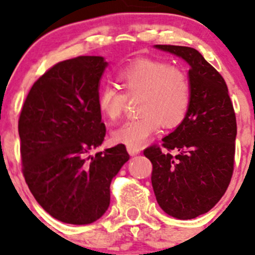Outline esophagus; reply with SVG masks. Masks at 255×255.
Segmentation results:
<instances>
[{"label": "esophagus", "instance_id": "34e87169", "mask_svg": "<svg viewBox=\"0 0 255 255\" xmlns=\"http://www.w3.org/2000/svg\"><path fill=\"white\" fill-rule=\"evenodd\" d=\"M127 150L129 153L130 156H134L137 154L140 153V149L139 148H135V146H127Z\"/></svg>", "mask_w": 255, "mask_h": 255}]
</instances>
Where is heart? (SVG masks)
Wrapping results in <instances>:
<instances>
[{
	"label": "heart",
	"instance_id": "obj_1",
	"mask_svg": "<svg viewBox=\"0 0 255 255\" xmlns=\"http://www.w3.org/2000/svg\"><path fill=\"white\" fill-rule=\"evenodd\" d=\"M116 80L121 89L107 85L97 96V107L105 120L115 122L122 116L127 99H137V118L112 132L116 143L140 146L160 128L180 125L189 112L192 87L185 70L168 61L139 59L120 69Z\"/></svg>",
	"mask_w": 255,
	"mask_h": 255
}]
</instances>
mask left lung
I'll return each instance as SVG.
<instances>
[{"label":"left lung","instance_id":"obj_1","mask_svg":"<svg viewBox=\"0 0 255 255\" xmlns=\"http://www.w3.org/2000/svg\"><path fill=\"white\" fill-rule=\"evenodd\" d=\"M190 65L189 112L161 146L144 149L153 164L151 185L169 216L191 220L208 212L225 195L233 174L237 122L225 79L194 48L155 45ZM164 150H162V148ZM179 151L174 157L170 150Z\"/></svg>","mask_w":255,"mask_h":255}]
</instances>
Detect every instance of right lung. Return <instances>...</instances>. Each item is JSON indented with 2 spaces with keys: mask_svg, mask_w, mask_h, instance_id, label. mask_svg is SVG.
Masks as SVG:
<instances>
[{
  "mask_svg": "<svg viewBox=\"0 0 255 255\" xmlns=\"http://www.w3.org/2000/svg\"><path fill=\"white\" fill-rule=\"evenodd\" d=\"M107 61L78 56L60 61L33 84L18 121L22 171L34 199L64 223L89 225L110 206V185L128 161L117 144L94 156L106 127L97 107Z\"/></svg>",
  "mask_w": 255,
  "mask_h": 255,
  "instance_id": "right-lung-1",
  "label": "right lung"
}]
</instances>
